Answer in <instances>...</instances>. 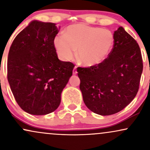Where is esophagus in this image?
<instances>
[{
    "label": "esophagus",
    "mask_w": 150,
    "mask_h": 150,
    "mask_svg": "<svg viewBox=\"0 0 150 150\" xmlns=\"http://www.w3.org/2000/svg\"><path fill=\"white\" fill-rule=\"evenodd\" d=\"M77 73V67L75 66V68H74L73 70V75H76Z\"/></svg>",
    "instance_id": "esophagus-1"
}]
</instances>
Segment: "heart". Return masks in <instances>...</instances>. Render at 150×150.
Instances as JSON below:
<instances>
[{
	"label": "heart",
	"instance_id": "1",
	"mask_svg": "<svg viewBox=\"0 0 150 150\" xmlns=\"http://www.w3.org/2000/svg\"><path fill=\"white\" fill-rule=\"evenodd\" d=\"M114 43L111 31L83 23L68 26L65 34H58L53 39L55 49L63 61H71L77 49V59L86 67L104 61L112 51Z\"/></svg>",
	"mask_w": 150,
	"mask_h": 150
}]
</instances>
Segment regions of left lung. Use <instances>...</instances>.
I'll use <instances>...</instances> for the list:
<instances>
[{
  "label": "left lung",
  "instance_id": "left-lung-1",
  "mask_svg": "<svg viewBox=\"0 0 150 150\" xmlns=\"http://www.w3.org/2000/svg\"><path fill=\"white\" fill-rule=\"evenodd\" d=\"M113 35L114 46L104 61L90 68H77L84 103L101 116L119 112L133 100L143 69L135 39L122 27Z\"/></svg>",
  "mask_w": 150,
  "mask_h": 150
}]
</instances>
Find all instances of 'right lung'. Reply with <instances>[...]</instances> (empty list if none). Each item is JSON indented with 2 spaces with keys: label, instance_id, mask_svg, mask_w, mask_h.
I'll return each instance as SVG.
<instances>
[{
  "label": "right lung",
  "instance_id": "1",
  "mask_svg": "<svg viewBox=\"0 0 150 150\" xmlns=\"http://www.w3.org/2000/svg\"><path fill=\"white\" fill-rule=\"evenodd\" d=\"M59 27L33 20L15 38L8 53V80L25 112L46 115L57 109L75 67L60 61L53 45Z\"/></svg>",
  "mask_w": 150,
  "mask_h": 150
}]
</instances>
